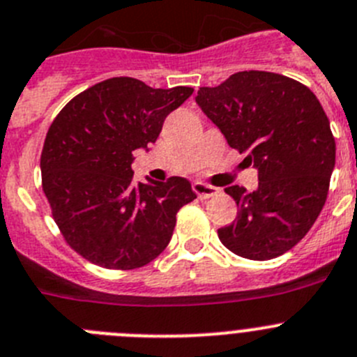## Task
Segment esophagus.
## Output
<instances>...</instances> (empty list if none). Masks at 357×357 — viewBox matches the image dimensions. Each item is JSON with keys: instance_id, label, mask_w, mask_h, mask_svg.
Masks as SVG:
<instances>
[{"instance_id": "34e87169", "label": "esophagus", "mask_w": 357, "mask_h": 357, "mask_svg": "<svg viewBox=\"0 0 357 357\" xmlns=\"http://www.w3.org/2000/svg\"><path fill=\"white\" fill-rule=\"evenodd\" d=\"M192 188H194V192L197 194V197H201V199H209V197H213V195L218 194V188H215V186L208 185V183H202V181H195Z\"/></svg>"}]
</instances>
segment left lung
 Instances as JSON below:
<instances>
[{"mask_svg":"<svg viewBox=\"0 0 357 357\" xmlns=\"http://www.w3.org/2000/svg\"><path fill=\"white\" fill-rule=\"evenodd\" d=\"M195 102L259 171L252 194L238 185L225 188L238 216L218 229L220 241L252 261L289 252L321 215L335 167V137L321 102L301 82L261 70L201 88Z\"/></svg>","mask_w":357,"mask_h":357,"instance_id":"1","label":"left lung"}]
</instances>
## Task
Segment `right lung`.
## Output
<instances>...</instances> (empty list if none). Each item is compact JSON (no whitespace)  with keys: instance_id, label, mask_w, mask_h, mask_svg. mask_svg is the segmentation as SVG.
Listing matches in <instances>:
<instances>
[{"instance_id":"obj_1","label":"right lung","mask_w":357,"mask_h":357,"mask_svg":"<svg viewBox=\"0 0 357 357\" xmlns=\"http://www.w3.org/2000/svg\"><path fill=\"white\" fill-rule=\"evenodd\" d=\"M194 88H149L112 77L73 96L43 142L42 188L66 245L100 268L137 269L162 254L176 215L194 201L188 179L135 183L133 151L148 148Z\"/></svg>"}]
</instances>
